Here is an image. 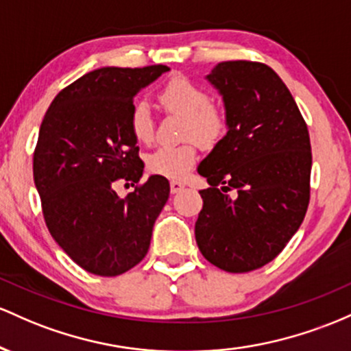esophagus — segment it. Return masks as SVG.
<instances>
[{"label": "esophagus", "mask_w": 351, "mask_h": 351, "mask_svg": "<svg viewBox=\"0 0 351 351\" xmlns=\"http://www.w3.org/2000/svg\"><path fill=\"white\" fill-rule=\"evenodd\" d=\"M186 184L182 180H171V192L172 194H179L180 191H184Z\"/></svg>", "instance_id": "esophagus-1"}]
</instances>
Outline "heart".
Returning <instances> with one entry per match:
<instances>
[{
	"label": "heart",
	"instance_id": "heart-1",
	"mask_svg": "<svg viewBox=\"0 0 351 351\" xmlns=\"http://www.w3.org/2000/svg\"><path fill=\"white\" fill-rule=\"evenodd\" d=\"M159 101L169 111L186 116V137H197L204 143H212L226 131V116L210 104V96L204 88L184 76L172 77L159 93ZM129 128L139 143H149L154 134V119L147 102L139 101L132 106ZM197 160L195 141L180 145H164L147 156V171L151 174L182 179Z\"/></svg>",
	"mask_w": 351,
	"mask_h": 351
}]
</instances>
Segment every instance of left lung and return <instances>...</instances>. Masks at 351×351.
Returning <instances> with one entry per match:
<instances>
[{"mask_svg": "<svg viewBox=\"0 0 351 351\" xmlns=\"http://www.w3.org/2000/svg\"><path fill=\"white\" fill-rule=\"evenodd\" d=\"M206 80L222 96L227 134L197 167L210 187L200 191L195 240L208 262L243 274L274 261L302 226L310 200L308 129L267 64L219 62Z\"/></svg>", "mask_w": 351, "mask_h": 351, "instance_id": "left-lung-1", "label": "left lung"}]
</instances>
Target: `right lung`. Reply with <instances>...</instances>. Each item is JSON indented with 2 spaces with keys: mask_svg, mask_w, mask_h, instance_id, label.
<instances>
[{
  "mask_svg": "<svg viewBox=\"0 0 351 351\" xmlns=\"http://www.w3.org/2000/svg\"><path fill=\"white\" fill-rule=\"evenodd\" d=\"M167 66L94 69L51 102L34 151V186L51 235L77 265L116 277L137 265L169 199L162 176L119 197V179L139 182L144 162L129 128L134 97Z\"/></svg>",
  "mask_w": 351,
  "mask_h": 351,
  "instance_id": "obj_1",
  "label": "right lung"
}]
</instances>
